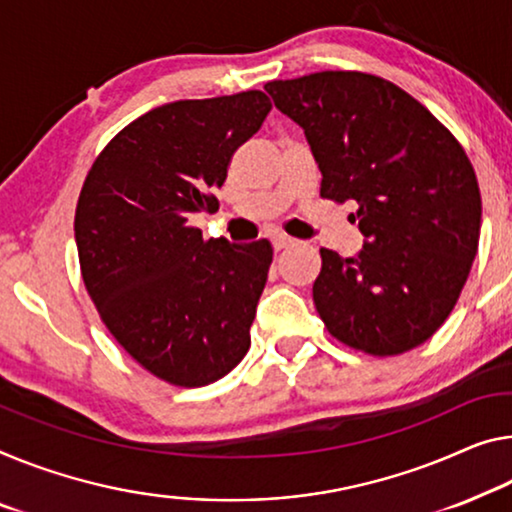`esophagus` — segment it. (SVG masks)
<instances>
[{"mask_svg": "<svg viewBox=\"0 0 512 512\" xmlns=\"http://www.w3.org/2000/svg\"><path fill=\"white\" fill-rule=\"evenodd\" d=\"M272 245H274V249L281 251V249L293 247V245H295V240H293V238H288V235H274V238H272Z\"/></svg>", "mask_w": 512, "mask_h": 512, "instance_id": "obj_1", "label": "esophagus"}]
</instances>
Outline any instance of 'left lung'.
<instances>
[{"mask_svg": "<svg viewBox=\"0 0 512 512\" xmlns=\"http://www.w3.org/2000/svg\"><path fill=\"white\" fill-rule=\"evenodd\" d=\"M304 130L320 196L355 201L364 249H320L313 302L348 348L393 357L451 316L481 238V190L465 148L419 100L357 70L265 84Z\"/></svg>", "mask_w": 512, "mask_h": 512, "instance_id": "1", "label": "left lung"}]
</instances>
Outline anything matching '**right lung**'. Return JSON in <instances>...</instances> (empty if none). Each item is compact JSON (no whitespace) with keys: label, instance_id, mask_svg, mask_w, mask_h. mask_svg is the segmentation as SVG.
<instances>
[{"label":"right lung","instance_id":"right-lung-1","mask_svg":"<svg viewBox=\"0 0 512 512\" xmlns=\"http://www.w3.org/2000/svg\"><path fill=\"white\" fill-rule=\"evenodd\" d=\"M263 91L155 107L102 148L75 210L80 270L121 348L174 387H206L247 355L272 245L203 240L231 157L261 128Z\"/></svg>","mask_w":512,"mask_h":512}]
</instances>
